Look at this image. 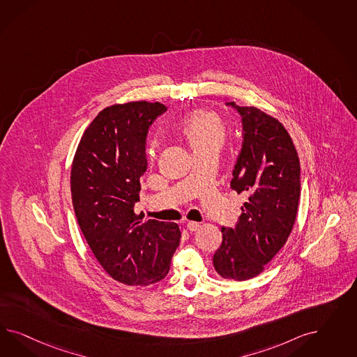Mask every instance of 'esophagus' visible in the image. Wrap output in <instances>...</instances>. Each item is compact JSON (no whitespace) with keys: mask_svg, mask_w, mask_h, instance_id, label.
<instances>
[{"mask_svg":"<svg viewBox=\"0 0 357 357\" xmlns=\"http://www.w3.org/2000/svg\"><path fill=\"white\" fill-rule=\"evenodd\" d=\"M199 227H200V224L196 222V221H188V222H187V229H188L190 231H196Z\"/></svg>","mask_w":357,"mask_h":357,"instance_id":"obj_1","label":"esophagus"}]
</instances>
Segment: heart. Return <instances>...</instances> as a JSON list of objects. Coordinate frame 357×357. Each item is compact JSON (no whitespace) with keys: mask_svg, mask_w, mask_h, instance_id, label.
<instances>
[{"mask_svg":"<svg viewBox=\"0 0 357 357\" xmlns=\"http://www.w3.org/2000/svg\"><path fill=\"white\" fill-rule=\"evenodd\" d=\"M182 132L195 154L202 151H217L227 139L225 123L218 115L208 111H199L187 118ZM154 151L155 142L151 144V154H154Z\"/></svg>","mask_w":357,"mask_h":357,"instance_id":"1","label":"heart"}]
</instances>
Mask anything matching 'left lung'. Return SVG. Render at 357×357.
I'll return each mask as SVG.
<instances>
[{
    "mask_svg": "<svg viewBox=\"0 0 357 357\" xmlns=\"http://www.w3.org/2000/svg\"><path fill=\"white\" fill-rule=\"evenodd\" d=\"M242 119V148L230 182L249 196L234 227H222L213 266L224 279L248 280L285 245L301 194L300 160L280 121L259 108L229 102Z\"/></svg>",
    "mask_w": 357,
    "mask_h": 357,
    "instance_id": "1",
    "label": "left lung"
}]
</instances>
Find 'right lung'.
<instances>
[{
  "mask_svg": "<svg viewBox=\"0 0 357 357\" xmlns=\"http://www.w3.org/2000/svg\"><path fill=\"white\" fill-rule=\"evenodd\" d=\"M167 108L130 102L102 109L84 132L70 173L72 202L87 245L108 275L127 285L162 280L182 233L135 213L146 172V136Z\"/></svg>",
  "mask_w": 357,
  "mask_h": 357,
  "instance_id": "add662e5",
  "label": "right lung"
}]
</instances>
